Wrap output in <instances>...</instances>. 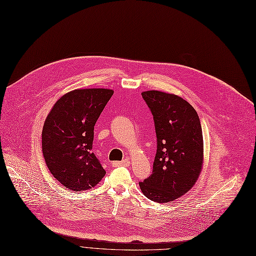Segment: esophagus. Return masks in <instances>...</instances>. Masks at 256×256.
<instances>
[{"label": "esophagus", "instance_id": "34e87169", "mask_svg": "<svg viewBox=\"0 0 256 256\" xmlns=\"http://www.w3.org/2000/svg\"><path fill=\"white\" fill-rule=\"evenodd\" d=\"M130 164V160H122V162H112V166H128Z\"/></svg>", "mask_w": 256, "mask_h": 256}]
</instances>
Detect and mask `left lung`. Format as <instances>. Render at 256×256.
Segmentation results:
<instances>
[{
  "label": "left lung",
  "mask_w": 256,
  "mask_h": 256,
  "mask_svg": "<svg viewBox=\"0 0 256 256\" xmlns=\"http://www.w3.org/2000/svg\"><path fill=\"white\" fill-rule=\"evenodd\" d=\"M153 114L157 151L152 175L140 182L148 199L166 203L184 196L196 184L203 166V136L194 107L181 96L142 92Z\"/></svg>",
  "instance_id": "1"
}]
</instances>
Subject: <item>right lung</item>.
<instances>
[{"instance_id": "1", "label": "right lung", "mask_w": 256, "mask_h": 256, "mask_svg": "<svg viewBox=\"0 0 256 256\" xmlns=\"http://www.w3.org/2000/svg\"><path fill=\"white\" fill-rule=\"evenodd\" d=\"M114 94L107 88H79L64 94L48 112L42 133L50 172L70 190L94 188L106 172L92 149L94 127Z\"/></svg>"}]
</instances>
